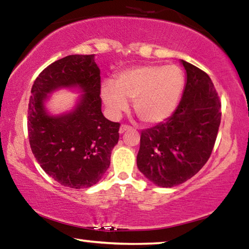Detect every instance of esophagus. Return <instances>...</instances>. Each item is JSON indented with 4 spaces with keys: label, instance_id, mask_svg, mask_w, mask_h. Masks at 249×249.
Segmentation results:
<instances>
[{
    "label": "esophagus",
    "instance_id": "1",
    "mask_svg": "<svg viewBox=\"0 0 249 249\" xmlns=\"http://www.w3.org/2000/svg\"><path fill=\"white\" fill-rule=\"evenodd\" d=\"M130 128H132V126H129V125H126V124L121 125V127H120V133H121V134H123L124 132H126V130H128V129H130Z\"/></svg>",
    "mask_w": 249,
    "mask_h": 249
}]
</instances>
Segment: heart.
I'll list each match as a JSON object with an SVG mask.
<instances>
[{
	"label": "heart",
	"mask_w": 249,
	"mask_h": 249,
	"mask_svg": "<svg viewBox=\"0 0 249 249\" xmlns=\"http://www.w3.org/2000/svg\"><path fill=\"white\" fill-rule=\"evenodd\" d=\"M184 74L178 66L146 65L122 71L114 83L102 87V99L112 115H119L134 101L140 120L156 124L167 120L182 95Z\"/></svg>",
	"instance_id": "obj_1"
}]
</instances>
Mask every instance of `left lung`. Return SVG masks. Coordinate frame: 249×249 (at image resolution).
<instances>
[{
    "instance_id": "1",
    "label": "left lung",
    "mask_w": 249,
    "mask_h": 249,
    "mask_svg": "<svg viewBox=\"0 0 249 249\" xmlns=\"http://www.w3.org/2000/svg\"><path fill=\"white\" fill-rule=\"evenodd\" d=\"M187 83L169 119L141 135L137 167L163 188L183 183L201 170L215 144L221 124V101L203 70L182 60Z\"/></svg>"
}]
</instances>
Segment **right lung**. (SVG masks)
<instances>
[{"label":"right lung","instance_id":"obj_1","mask_svg":"<svg viewBox=\"0 0 249 249\" xmlns=\"http://www.w3.org/2000/svg\"><path fill=\"white\" fill-rule=\"evenodd\" d=\"M79 85L86 91L69 115L44 112L47 93ZM101 75L94 54H71L53 62L36 78L28 103L27 129L34 156L46 174L65 187L90 188L102 178L120 138V123L101 111Z\"/></svg>","mask_w":249,"mask_h":249}]
</instances>
